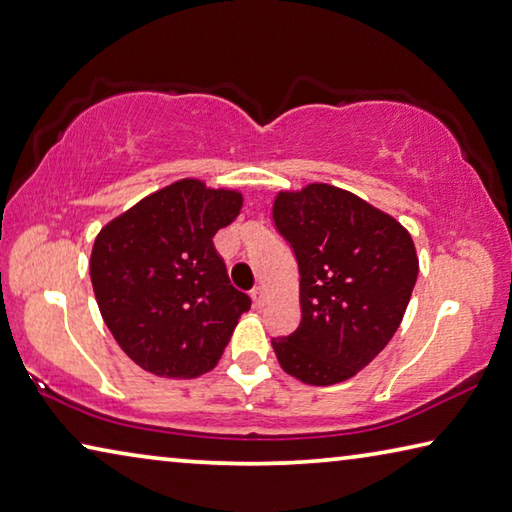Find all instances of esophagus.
I'll return each instance as SVG.
<instances>
[{"instance_id": "34e87169", "label": "esophagus", "mask_w": 512, "mask_h": 512, "mask_svg": "<svg viewBox=\"0 0 512 512\" xmlns=\"http://www.w3.org/2000/svg\"><path fill=\"white\" fill-rule=\"evenodd\" d=\"M250 296H253L255 307H262L264 305V289L262 287H255L253 291H250Z\"/></svg>"}]
</instances>
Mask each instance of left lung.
Returning a JSON list of instances; mask_svg holds the SVG:
<instances>
[{"label": "left lung", "instance_id": "8db88e82", "mask_svg": "<svg viewBox=\"0 0 512 512\" xmlns=\"http://www.w3.org/2000/svg\"><path fill=\"white\" fill-rule=\"evenodd\" d=\"M273 221L300 275L298 328L271 339L280 367L310 385L342 383L401 326L419 273L415 243L392 216L330 184L280 193Z\"/></svg>", "mask_w": 512, "mask_h": 512}]
</instances>
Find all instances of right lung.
<instances>
[{
    "label": "right lung",
    "instance_id": "add662e5",
    "mask_svg": "<svg viewBox=\"0 0 512 512\" xmlns=\"http://www.w3.org/2000/svg\"><path fill=\"white\" fill-rule=\"evenodd\" d=\"M239 209L241 193L182 180L97 234L91 280L102 319L154 376L196 378L214 369L237 319L250 310L212 241Z\"/></svg>",
    "mask_w": 512,
    "mask_h": 512
}]
</instances>
